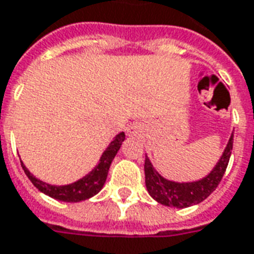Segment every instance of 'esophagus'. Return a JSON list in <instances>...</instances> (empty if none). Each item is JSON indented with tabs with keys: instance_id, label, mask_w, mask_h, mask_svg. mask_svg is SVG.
Wrapping results in <instances>:
<instances>
[{
	"instance_id": "34e87169",
	"label": "esophagus",
	"mask_w": 254,
	"mask_h": 254,
	"mask_svg": "<svg viewBox=\"0 0 254 254\" xmlns=\"http://www.w3.org/2000/svg\"><path fill=\"white\" fill-rule=\"evenodd\" d=\"M138 133H140V127H136V125H130L127 127V134L129 136H137Z\"/></svg>"
}]
</instances>
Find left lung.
I'll return each instance as SVG.
<instances>
[{"instance_id": "1", "label": "left lung", "mask_w": 254, "mask_h": 254, "mask_svg": "<svg viewBox=\"0 0 254 254\" xmlns=\"http://www.w3.org/2000/svg\"><path fill=\"white\" fill-rule=\"evenodd\" d=\"M234 134H231L227 147L222 158L219 159L213 170L205 178L196 182H173L166 180L155 170L148 156H145L144 171H145V187L152 198L167 207L187 208L204 201L222 181L224 171L229 165Z\"/></svg>"}]
</instances>
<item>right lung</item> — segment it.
<instances>
[{"label": "right lung", "instance_id": "obj_1", "mask_svg": "<svg viewBox=\"0 0 254 254\" xmlns=\"http://www.w3.org/2000/svg\"><path fill=\"white\" fill-rule=\"evenodd\" d=\"M124 140H125V133L121 132L120 134H117L116 138L106 148V151L102 155V158H100L99 163H98V166L95 167L94 170L85 177H83L81 180L73 182V184H69V185H64V187L49 185L46 182L35 178L30 171L27 170V167L23 165V162H21V167H23V170L27 174V177L30 178V181L34 184V187L38 188L42 193H45V194L53 197L56 200H60V201H83V200H87L89 197L95 196L96 193H99L100 189L103 188L106 178H107V174H109L111 162H113L114 156L118 152V149L121 147Z\"/></svg>", "mask_w": 254, "mask_h": 254}]
</instances>
